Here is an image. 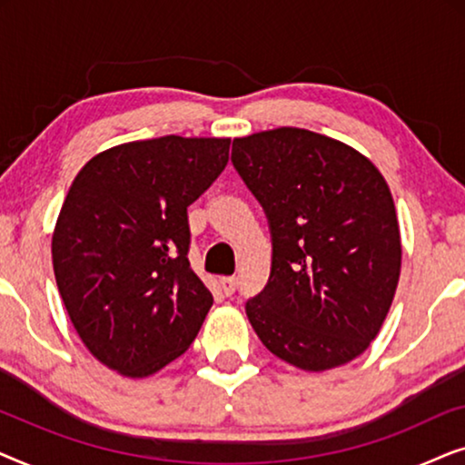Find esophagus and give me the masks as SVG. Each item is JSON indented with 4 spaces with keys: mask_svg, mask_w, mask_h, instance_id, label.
I'll return each mask as SVG.
<instances>
[{
    "mask_svg": "<svg viewBox=\"0 0 465 465\" xmlns=\"http://www.w3.org/2000/svg\"><path fill=\"white\" fill-rule=\"evenodd\" d=\"M220 285H222V290H224V294L231 296V294H234V290H237V277H222Z\"/></svg>",
    "mask_w": 465,
    "mask_h": 465,
    "instance_id": "obj_1",
    "label": "esophagus"
}]
</instances>
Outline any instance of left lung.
<instances>
[{
	"mask_svg": "<svg viewBox=\"0 0 465 465\" xmlns=\"http://www.w3.org/2000/svg\"><path fill=\"white\" fill-rule=\"evenodd\" d=\"M232 164L269 220L264 290L245 302L271 353L328 371L364 353L400 279V231L379 169L320 133L283 129L232 142Z\"/></svg>",
	"mask_w": 465,
	"mask_h": 465,
	"instance_id": "obj_1",
	"label": "left lung"
}]
</instances>
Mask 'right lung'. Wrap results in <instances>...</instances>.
Returning <instances> with one entry per match:
<instances>
[{
    "label": "right lung",
    "mask_w": 465,
    "mask_h": 465,
    "mask_svg": "<svg viewBox=\"0 0 465 465\" xmlns=\"http://www.w3.org/2000/svg\"><path fill=\"white\" fill-rule=\"evenodd\" d=\"M231 139L167 135L88 161L53 234L75 332L94 358L148 377L186 351L213 296L188 262V207L228 163Z\"/></svg>",
    "instance_id": "add662e5"
}]
</instances>
